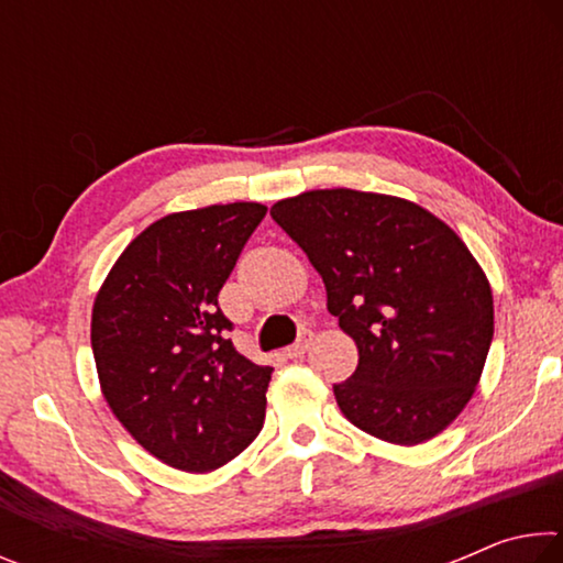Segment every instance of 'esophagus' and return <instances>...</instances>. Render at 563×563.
Returning <instances> with one entry per match:
<instances>
[{
  "label": "esophagus",
  "instance_id": "obj_1",
  "mask_svg": "<svg viewBox=\"0 0 563 563\" xmlns=\"http://www.w3.org/2000/svg\"><path fill=\"white\" fill-rule=\"evenodd\" d=\"M310 342H312V332H302V335H300L298 340H295L288 350H285V355H288L290 360H295V357H302L305 352H308Z\"/></svg>",
  "mask_w": 563,
  "mask_h": 563
}]
</instances>
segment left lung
I'll return each mask as SVG.
<instances>
[{
    "mask_svg": "<svg viewBox=\"0 0 563 563\" xmlns=\"http://www.w3.org/2000/svg\"><path fill=\"white\" fill-rule=\"evenodd\" d=\"M355 340L357 369L332 385L352 424L419 444L462 412L494 338L487 275L460 235L417 203L350 188L308 190L271 208Z\"/></svg>",
    "mask_w": 563,
    "mask_h": 563,
    "instance_id": "left-lung-1",
    "label": "left lung"
}]
</instances>
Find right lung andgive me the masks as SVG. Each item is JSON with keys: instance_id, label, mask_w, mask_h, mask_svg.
<instances>
[{"instance_id": "add662e5", "label": "right lung", "mask_w": 563, "mask_h": 563, "mask_svg": "<svg viewBox=\"0 0 563 563\" xmlns=\"http://www.w3.org/2000/svg\"><path fill=\"white\" fill-rule=\"evenodd\" d=\"M268 208L170 213L133 238L93 302L91 350L103 397L146 452L211 472L258 437L273 367L228 340V275Z\"/></svg>"}]
</instances>
